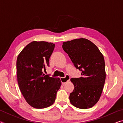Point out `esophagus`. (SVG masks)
Returning <instances> with one entry per match:
<instances>
[{
	"mask_svg": "<svg viewBox=\"0 0 123 123\" xmlns=\"http://www.w3.org/2000/svg\"><path fill=\"white\" fill-rule=\"evenodd\" d=\"M60 79H61L62 84L64 85L66 82L69 81L70 80V76L69 75H66L65 78H60Z\"/></svg>",
	"mask_w": 123,
	"mask_h": 123,
	"instance_id": "1",
	"label": "esophagus"
}]
</instances>
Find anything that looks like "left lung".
Returning <instances> with one entry per match:
<instances>
[{
	"mask_svg": "<svg viewBox=\"0 0 123 123\" xmlns=\"http://www.w3.org/2000/svg\"><path fill=\"white\" fill-rule=\"evenodd\" d=\"M62 48L81 72V77L70 79L74 86L69 95L70 103L81 109L93 107L99 101L105 82L103 55L94 43L84 38L63 42Z\"/></svg>",
	"mask_w": 123,
	"mask_h": 123,
	"instance_id": "left-lung-1",
	"label": "left lung"
}]
</instances>
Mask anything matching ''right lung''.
Wrapping results in <instances>:
<instances>
[{
    "label": "right lung",
    "mask_w": 123,
    "mask_h": 123,
    "mask_svg": "<svg viewBox=\"0 0 123 123\" xmlns=\"http://www.w3.org/2000/svg\"><path fill=\"white\" fill-rule=\"evenodd\" d=\"M55 44L33 41L19 53L17 59L18 86L26 101L35 109H44L53 105L61 86L59 78L43 74L49 66V59Z\"/></svg>",
    "instance_id": "obj_1"
}]
</instances>
